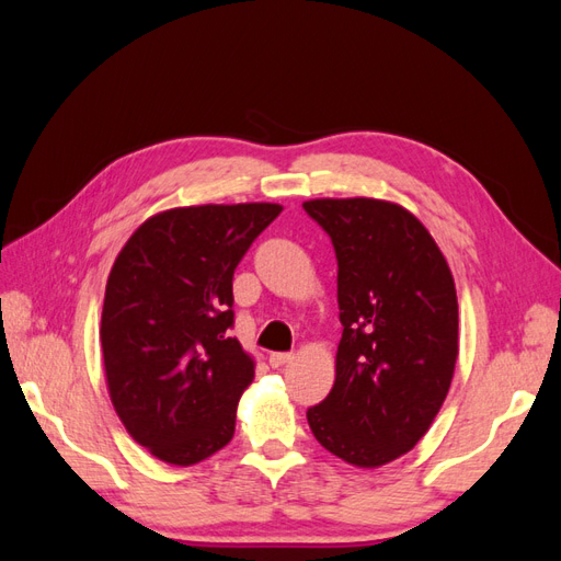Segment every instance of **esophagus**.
<instances>
[{"label": "esophagus", "mask_w": 561, "mask_h": 561, "mask_svg": "<svg viewBox=\"0 0 561 561\" xmlns=\"http://www.w3.org/2000/svg\"><path fill=\"white\" fill-rule=\"evenodd\" d=\"M295 358L293 353H271L268 355V363H271V367H283V365H287Z\"/></svg>", "instance_id": "obj_1"}]
</instances>
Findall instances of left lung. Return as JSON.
<instances>
[{"instance_id": "left-lung-1", "label": "left lung", "mask_w": 561, "mask_h": 561, "mask_svg": "<svg viewBox=\"0 0 561 561\" xmlns=\"http://www.w3.org/2000/svg\"><path fill=\"white\" fill-rule=\"evenodd\" d=\"M336 252L344 332L330 396L307 412L342 461L379 468L414 449L443 407L458 358V301L445 254L398 203L304 201Z\"/></svg>"}]
</instances>
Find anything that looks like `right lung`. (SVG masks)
I'll return each instance as SVG.
<instances>
[{
  "label": "right lung",
  "instance_id": "right-lung-1",
  "mask_svg": "<svg viewBox=\"0 0 561 561\" xmlns=\"http://www.w3.org/2000/svg\"><path fill=\"white\" fill-rule=\"evenodd\" d=\"M278 203L171 208L142 222L110 271L100 322L107 390L135 443L194 466L231 443L254 360L233 325V271Z\"/></svg>",
  "mask_w": 561,
  "mask_h": 561
}]
</instances>
